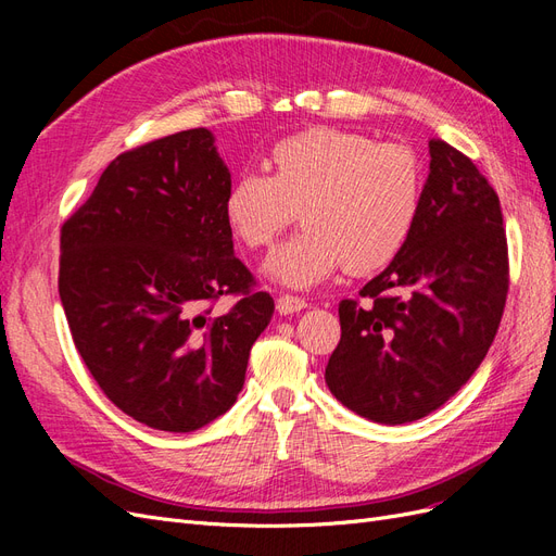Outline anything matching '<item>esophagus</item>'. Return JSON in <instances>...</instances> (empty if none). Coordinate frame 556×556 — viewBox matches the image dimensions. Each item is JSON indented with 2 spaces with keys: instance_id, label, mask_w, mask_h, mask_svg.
I'll return each mask as SVG.
<instances>
[{
  "instance_id": "1",
  "label": "esophagus",
  "mask_w": 556,
  "mask_h": 556,
  "mask_svg": "<svg viewBox=\"0 0 556 556\" xmlns=\"http://www.w3.org/2000/svg\"><path fill=\"white\" fill-rule=\"evenodd\" d=\"M304 308H308L306 299L294 296V294H280L278 301H276V311L280 315H292V313H299V311H304Z\"/></svg>"
}]
</instances>
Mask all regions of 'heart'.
I'll list each match as a JSON object with an SVG mask.
<instances>
[{
    "mask_svg": "<svg viewBox=\"0 0 556 556\" xmlns=\"http://www.w3.org/2000/svg\"><path fill=\"white\" fill-rule=\"evenodd\" d=\"M266 164L271 178L243 174L229 185L223 215L233 239L260 250L271 248L301 211L306 229L264 266L271 280L311 288L341 266L366 276L408 243L425 188L413 148L313 127L278 141Z\"/></svg>",
    "mask_w": 556,
    "mask_h": 556,
    "instance_id": "1",
    "label": "heart"
}]
</instances>
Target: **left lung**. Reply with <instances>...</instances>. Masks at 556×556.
Instances as JSON below:
<instances>
[{"mask_svg": "<svg viewBox=\"0 0 556 556\" xmlns=\"http://www.w3.org/2000/svg\"><path fill=\"white\" fill-rule=\"evenodd\" d=\"M429 178L408 243L339 304L325 380L345 408L406 425L476 374L508 296V241L494 188L457 148L429 141Z\"/></svg>", "mask_w": 556, "mask_h": 556, "instance_id": "obj_1", "label": "left lung"}]
</instances>
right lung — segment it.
I'll use <instances>...</instances> for the list:
<instances>
[{"label": "right lung", "instance_id": "add662e5", "mask_svg": "<svg viewBox=\"0 0 556 556\" xmlns=\"http://www.w3.org/2000/svg\"><path fill=\"white\" fill-rule=\"evenodd\" d=\"M215 137L188 129L117 155L60 233V299L78 355L137 422L197 431L225 415L274 299L233 255ZM220 295L238 304L212 315Z\"/></svg>", "mask_w": 556, "mask_h": 556}]
</instances>
